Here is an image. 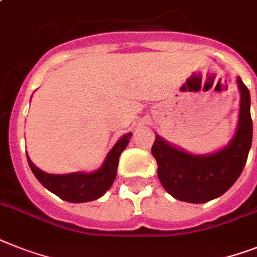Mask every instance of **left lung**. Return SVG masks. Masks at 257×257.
Returning a JSON list of instances; mask_svg holds the SVG:
<instances>
[{
    "mask_svg": "<svg viewBox=\"0 0 257 257\" xmlns=\"http://www.w3.org/2000/svg\"><path fill=\"white\" fill-rule=\"evenodd\" d=\"M240 108L236 132L226 147L211 154H193L156 135L152 154L164 189L178 201L204 203L220 197L236 182L252 144L251 96L240 78Z\"/></svg>",
    "mask_w": 257,
    "mask_h": 257,
    "instance_id": "obj_1",
    "label": "left lung"
}]
</instances>
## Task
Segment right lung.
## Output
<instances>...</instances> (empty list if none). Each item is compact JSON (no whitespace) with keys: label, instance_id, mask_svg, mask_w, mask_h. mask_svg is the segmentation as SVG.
Returning <instances> with one entry per match:
<instances>
[{"label":"right lung","instance_id":"add662e5","mask_svg":"<svg viewBox=\"0 0 257 257\" xmlns=\"http://www.w3.org/2000/svg\"><path fill=\"white\" fill-rule=\"evenodd\" d=\"M132 133H126L114 144L109 150L103 165L97 170L91 173L76 172L70 174H49L42 172L35 166L27 156L31 172L34 173L39 182L51 193L62 198L63 201L71 203H83V202L95 201L105 194L112 186L116 174H117L118 158L129 144Z\"/></svg>","mask_w":257,"mask_h":257}]
</instances>
